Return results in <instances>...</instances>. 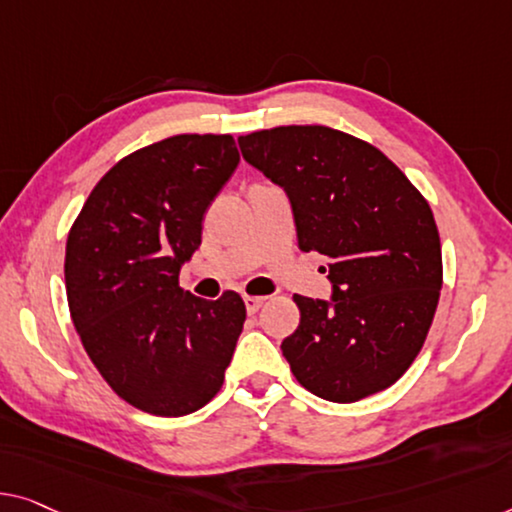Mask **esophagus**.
<instances>
[{"instance_id":"esophagus-1","label":"esophagus","mask_w":512,"mask_h":512,"mask_svg":"<svg viewBox=\"0 0 512 512\" xmlns=\"http://www.w3.org/2000/svg\"><path fill=\"white\" fill-rule=\"evenodd\" d=\"M264 301H266L264 296H243V303H246L248 315H255V312H257L259 308H262Z\"/></svg>"}]
</instances>
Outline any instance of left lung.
Instances as JSON below:
<instances>
[{
    "label": "left lung",
    "mask_w": 512,
    "mask_h": 512,
    "mask_svg": "<svg viewBox=\"0 0 512 512\" xmlns=\"http://www.w3.org/2000/svg\"><path fill=\"white\" fill-rule=\"evenodd\" d=\"M239 147L285 190L299 248L326 257L331 299L296 294L301 322L280 345L294 377L340 404L384 391L421 352L439 303L430 204L379 149L333 128L280 126Z\"/></svg>",
    "instance_id": "obj_1"
}]
</instances>
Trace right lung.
Returning a JSON list of instances; mask_svg holds the SVG:
<instances>
[{
  "mask_svg": "<svg viewBox=\"0 0 512 512\" xmlns=\"http://www.w3.org/2000/svg\"><path fill=\"white\" fill-rule=\"evenodd\" d=\"M239 165L232 135H174L119 160L66 241V296L91 363L112 391L154 416H186L220 391L246 305L204 301L179 271Z\"/></svg>",
  "mask_w": 512,
  "mask_h": 512,
  "instance_id": "obj_1",
  "label": "right lung"
}]
</instances>
